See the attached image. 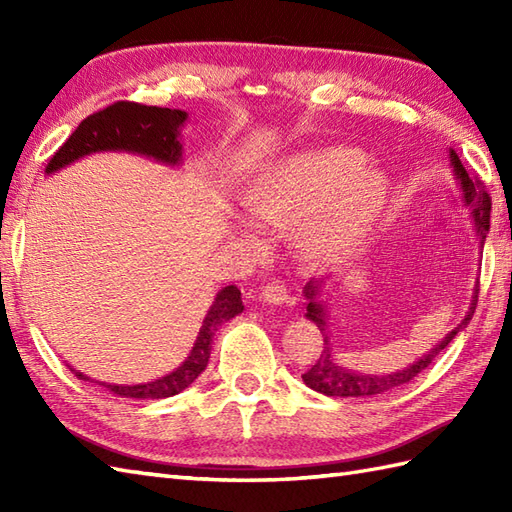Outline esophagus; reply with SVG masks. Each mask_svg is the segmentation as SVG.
I'll use <instances>...</instances> for the list:
<instances>
[{"mask_svg":"<svg viewBox=\"0 0 512 512\" xmlns=\"http://www.w3.org/2000/svg\"><path fill=\"white\" fill-rule=\"evenodd\" d=\"M259 297H262L266 303H273V306H281V303H288V288L284 281L279 279H270L262 286V292H259Z\"/></svg>","mask_w":512,"mask_h":512,"instance_id":"1","label":"esophagus"}]
</instances>
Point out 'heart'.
I'll return each mask as SVG.
<instances>
[{
	"instance_id": "1",
	"label": "heart",
	"mask_w": 512,
	"mask_h": 512,
	"mask_svg": "<svg viewBox=\"0 0 512 512\" xmlns=\"http://www.w3.org/2000/svg\"><path fill=\"white\" fill-rule=\"evenodd\" d=\"M365 167L367 158L356 149L299 154L259 173L242 202L259 224L286 226L310 215L306 237L312 246H347L372 226L387 204L383 173Z\"/></svg>"
}]
</instances>
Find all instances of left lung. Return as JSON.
<instances>
[{
  "instance_id": "obj_1",
  "label": "left lung",
  "mask_w": 512,
  "mask_h": 512,
  "mask_svg": "<svg viewBox=\"0 0 512 512\" xmlns=\"http://www.w3.org/2000/svg\"><path fill=\"white\" fill-rule=\"evenodd\" d=\"M449 158H451V167H453L455 178H458V182H460L464 206H469L471 217L475 222V233H477V237H480V246L484 248L488 226H491V195H488V191L484 189L482 180L469 178V173H466L462 160L458 158V154H455L453 149H449ZM319 292H321V281H314V279L308 281L306 288H303V297L308 299L306 317L317 323V328L323 334L325 347L319 356V361L314 363L301 378L310 389L319 391V394H325V396H334V398H372L376 394H385V391H389V389L409 383V380L416 378L422 369H427L433 363V358H436L444 350V347H447L455 339V334L462 332L466 325H469L473 312H475V306H477V290H475L471 308H469V312H466L462 323H458V328H453L447 336H444V339L436 347H433L431 352L418 358L413 365H409L405 369H398V372H394V374L374 376V374L350 372V369L339 365V361L334 358V345L330 341L328 317H325V306L319 299Z\"/></svg>"
}]
</instances>
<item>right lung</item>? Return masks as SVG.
<instances>
[{
    "mask_svg": "<svg viewBox=\"0 0 512 512\" xmlns=\"http://www.w3.org/2000/svg\"><path fill=\"white\" fill-rule=\"evenodd\" d=\"M187 112L169 110V107H149L132 101H118L105 110L96 112L81 121L72 136L65 140L61 149L54 151L46 173H54L70 162L96 151H129V154L147 156L165 165H178L182 158L180 127L187 121ZM244 310L242 292L237 286H226L215 295L213 306L206 312L198 339L193 343L191 354L184 358L180 367L171 374L151 383L140 385H105L112 394L121 398H169L187 389L198 378L211 356V343L217 328L228 319L237 317ZM72 369V367H70ZM76 378L90 380L79 369H72Z\"/></svg>",
    "mask_w": 512,
    "mask_h": 512,
    "instance_id": "right-lung-1",
    "label": "right lung"
}]
</instances>
